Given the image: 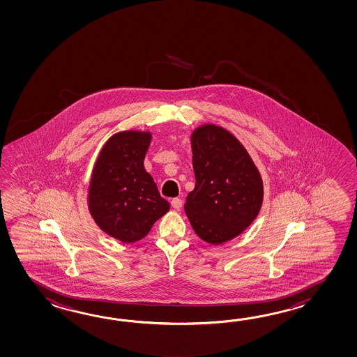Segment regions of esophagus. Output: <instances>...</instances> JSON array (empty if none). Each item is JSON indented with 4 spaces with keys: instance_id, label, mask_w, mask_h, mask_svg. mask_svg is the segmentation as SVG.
<instances>
[{
    "instance_id": "34e87169",
    "label": "esophagus",
    "mask_w": 357,
    "mask_h": 357,
    "mask_svg": "<svg viewBox=\"0 0 357 357\" xmlns=\"http://www.w3.org/2000/svg\"><path fill=\"white\" fill-rule=\"evenodd\" d=\"M171 205L172 208H175L176 211H180L182 208V200L180 197H175L171 200Z\"/></svg>"
}]
</instances>
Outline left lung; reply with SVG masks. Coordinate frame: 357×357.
Listing matches in <instances>:
<instances>
[{
    "instance_id": "8db88e82",
    "label": "left lung",
    "mask_w": 357,
    "mask_h": 357,
    "mask_svg": "<svg viewBox=\"0 0 357 357\" xmlns=\"http://www.w3.org/2000/svg\"><path fill=\"white\" fill-rule=\"evenodd\" d=\"M195 188L185 212L202 240L220 245L258 217L263 181L248 151L227 130L203 125L191 135Z\"/></svg>"
}]
</instances>
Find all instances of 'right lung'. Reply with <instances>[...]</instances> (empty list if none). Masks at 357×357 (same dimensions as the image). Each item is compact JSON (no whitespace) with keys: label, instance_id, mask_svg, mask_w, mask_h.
Listing matches in <instances>:
<instances>
[{"label":"right lung","instance_id":"add662e5","mask_svg":"<svg viewBox=\"0 0 357 357\" xmlns=\"http://www.w3.org/2000/svg\"><path fill=\"white\" fill-rule=\"evenodd\" d=\"M152 140L148 131H121L107 140L93 168L88 205L93 220L107 235L131 243L149 234L169 211L144 168Z\"/></svg>","mask_w":357,"mask_h":357}]
</instances>
